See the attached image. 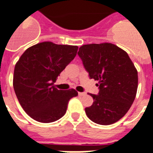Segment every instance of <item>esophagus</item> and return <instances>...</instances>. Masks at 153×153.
I'll return each instance as SVG.
<instances>
[{
	"label": "esophagus",
	"mask_w": 153,
	"mask_h": 153,
	"mask_svg": "<svg viewBox=\"0 0 153 153\" xmlns=\"http://www.w3.org/2000/svg\"><path fill=\"white\" fill-rule=\"evenodd\" d=\"M78 94H79V96L82 97V96H84V95H86V93H84V92H79V93H78Z\"/></svg>",
	"instance_id": "1"
}]
</instances>
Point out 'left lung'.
Here are the masks:
<instances>
[{
  "label": "left lung",
  "instance_id": "obj_1",
  "mask_svg": "<svg viewBox=\"0 0 153 153\" xmlns=\"http://www.w3.org/2000/svg\"><path fill=\"white\" fill-rule=\"evenodd\" d=\"M78 56L91 79L97 80L98 94L85 108L87 117L102 125L115 123L131 108L138 88V72L128 53L111 43L83 45Z\"/></svg>",
  "mask_w": 153,
  "mask_h": 153
}]
</instances>
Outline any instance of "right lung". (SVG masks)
Segmentation results:
<instances>
[{
	"instance_id": "1",
	"label": "right lung",
	"mask_w": 153,
	"mask_h": 153,
	"mask_svg": "<svg viewBox=\"0 0 153 153\" xmlns=\"http://www.w3.org/2000/svg\"><path fill=\"white\" fill-rule=\"evenodd\" d=\"M77 50L76 45L44 42L22 55L14 67L13 86L21 106L34 120L57 121L66 114L69 100L78 95L74 89L62 91L53 86Z\"/></svg>"
}]
</instances>
